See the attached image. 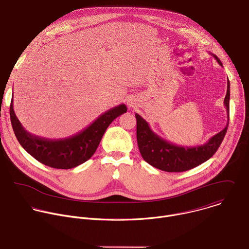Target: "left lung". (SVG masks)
Wrapping results in <instances>:
<instances>
[{
	"instance_id": "left-lung-1",
	"label": "left lung",
	"mask_w": 249,
	"mask_h": 249,
	"mask_svg": "<svg viewBox=\"0 0 249 249\" xmlns=\"http://www.w3.org/2000/svg\"><path fill=\"white\" fill-rule=\"evenodd\" d=\"M211 55L223 67L222 62L216 55ZM224 105L228 115L227 126L220 133L210 138L205 144L195 147L177 146L162 139L151 129L149 123L143 117L136 113L137 142L142 158L152 166L167 172L186 171L205 162L217 152L227 133L230 118L229 80Z\"/></svg>"
}]
</instances>
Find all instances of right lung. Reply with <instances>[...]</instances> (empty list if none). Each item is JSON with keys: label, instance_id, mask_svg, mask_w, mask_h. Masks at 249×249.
I'll return each mask as SVG.
<instances>
[{"label": "right lung", "instance_id": "right-lung-1", "mask_svg": "<svg viewBox=\"0 0 249 249\" xmlns=\"http://www.w3.org/2000/svg\"><path fill=\"white\" fill-rule=\"evenodd\" d=\"M127 111L122 103L99 115L91 124L68 138L45 139L27 132L14 110V96L10 106V116L15 135L21 147L35 160L53 168L69 169L76 167L95 153L102 136L111 122Z\"/></svg>", "mask_w": 249, "mask_h": 249}]
</instances>
